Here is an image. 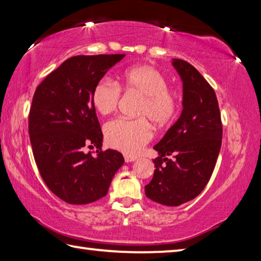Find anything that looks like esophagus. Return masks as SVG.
<instances>
[{
  "instance_id": "obj_1",
  "label": "esophagus",
  "mask_w": 261,
  "mask_h": 261,
  "mask_svg": "<svg viewBox=\"0 0 261 261\" xmlns=\"http://www.w3.org/2000/svg\"><path fill=\"white\" fill-rule=\"evenodd\" d=\"M124 160H125V162L126 163H129V162H135V161L137 160V158L136 156H131V155H124Z\"/></svg>"
}]
</instances>
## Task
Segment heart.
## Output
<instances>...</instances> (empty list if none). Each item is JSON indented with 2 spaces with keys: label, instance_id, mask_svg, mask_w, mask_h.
<instances>
[{
  "label": "heart",
  "instance_id": "b5f03b06",
  "mask_svg": "<svg viewBox=\"0 0 261 261\" xmlns=\"http://www.w3.org/2000/svg\"><path fill=\"white\" fill-rule=\"evenodd\" d=\"M121 85L126 91L143 97L137 111L140 118H116L105 126L107 144L126 155H137L153 137L150 123L165 126L177 116L178 96L168 89V80L150 66H137L126 69L121 77ZM121 98V88L112 80L99 81L92 91V102L97 112L108 115L114 112ZM148 118V120L146 118Z\"/></svg>",
  "mask_w": 261,
  "mask_h": 261
}]
</instances>
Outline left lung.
I'll return each mask as SVG.
<instances>
[{
    "mask_svg": "<svg viewBox=\"0 0 261 261\" xmlns=\"http://www.w3.org/2000/svg\"><path fill=\"white\" fill-rule=\"evenodd\" d=\"M182 81V112L159 144L146 196L168 206L195 198L209 182L219 155L222 124L215 90L189 63L173 59ZM172 154L171 160L166 158Z\"/></svg>",
    "mask_w": 261,
    "mask_h": 261,
    "instance_id": "left-lung-1",
    "label": "left lung"
}]
</instances>
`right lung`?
<instances>
[{"label":"right lung","mask_w":261,"mask_h":261,"mask_svg":"<svg viewBox=\"0 0 261 261\" xmlns=\"http://www.w3.org/2000/svg\"><path fill=\"white\" fill-rule=\"evenodd\" d=\"M125 55L75 56L51 72L33 97L28 134L42 179L69 204H88L106 196L124 159L101 150L102 132L92 91L107 70ZM85 144L99 149L92 156Z\"/></svg>","instance_id":"obj_1"}]
</instances>
